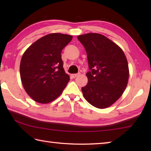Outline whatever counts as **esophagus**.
I'll list each match as a JSON object with an SVG mask.
<instances>
[{
    "mask_svg": "<svg viewBox=\"0 0 151 151\" xmlns=\"http://www.w3.org/2000/svg\"><path fill=\"white\" fill-rule=\"evenodd\" d=\"M79 75V73H78V74H73L72 75V76L73 78H76V76H78Z\"/></svg>",
    "mask_w": 151,
    "mask_h": 151,
    "instance_id": "34e87169",
    "label": "esophagus"
}]
</instances>
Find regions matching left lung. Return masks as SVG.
Returning a JSON list of instances; mask_svg holds the SVG:
<instances>
[{
    "instance_id": "left-lung-1",
    "label": "left lung",
    "mask_w": 151,
    "mask_h": 151,
    "mask_svg": "<svg viewBox=\"0 0 151 151\" xmlns=\"http://www.w3.org/2000/svg\"><path fill=\"white\" fill-rule=\"evenodd\" d=\"M85 47L89 71L87 85L82 87L91 105L105 109L115 103L126 88L129 70L124 53L105 36L88 33L77 37Z\"/></svg>"
}]
</instances>
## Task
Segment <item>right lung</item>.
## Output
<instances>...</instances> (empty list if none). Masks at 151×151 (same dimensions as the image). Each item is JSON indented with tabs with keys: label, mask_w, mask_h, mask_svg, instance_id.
I'll use <instances>...</instances> for the list:
<instances>
[{
	"label": "right lung",
	"mask_w": 151,
	"mask_h": 151,
	"mask_svg": "<svg viewBox=\"0 0 151 151\" xmlns=\"http://www.w3.org/2000/svg\"><path fill=\"white\" fill-rule=\"evenodd\" d=\"M73 39L70 35L52 33L27 48L20 65L22 86L35 101L47 104L57 98L70 77L63 68L61 52Z\"/></svg>",
	"instance_id": "right-lung-1"
}]
</instances>
